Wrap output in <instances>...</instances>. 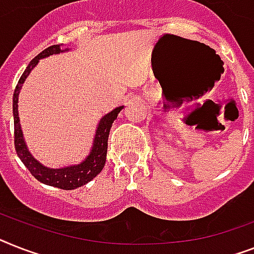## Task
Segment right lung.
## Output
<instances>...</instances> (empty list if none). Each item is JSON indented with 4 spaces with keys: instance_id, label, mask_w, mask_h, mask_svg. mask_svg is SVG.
I'll return each instance as SVG.
<instances>
[{
    "instance_id": "right-lung-1",
    "label": "right lung",
    "mask_w": 254,
    "mask_h": 254,
    "mask_svg": "<svg viewBox=\"0 0 254 254\" xmlns=\"http://www.w3.org/2000/svg\"><path fill=\"white\" fill-rule=\"evenodd\" d=\"M64 52L61 50V45H52V47L47 48L43 50L41 53L37 54L33 58L27 68L24 70L23 75L19 79L18 84L14 91V97H12V113H14V145H15V150L18 153V157L24 163V166L29 170V173L32 174L33 177L36 178L39 182L52 187L61 188V190H75L81 186L87 184L88 182H91L94 177H97L98 174L101 173V170L105 166V161H106V152H108V137L109 132L112 128V125L114 122L117 117H118L119 112L122 110L123 106L114 109L113 112L106 114L104 118L100 121L96 131V136H94L93 146H92L91 153L88 154V157L84 161L79 165H74L70 167H62V169H49V167L43 166L41 163L37 162L31 153L28 152L26 146V142L23 139L22 129H20V125H19V117H18V96L20 92L22 84L26 80V77L28 76L29 72L32 71V68L37 64L39 60L45 58L52 54H57Z\"/></svg>"
}]
</instances>
